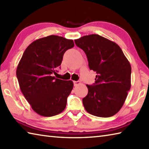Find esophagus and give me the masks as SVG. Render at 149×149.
<instances>
[{
	"mask_svg": "<svg viewBox=\"0 0 149 149\" xmlns=\"http://www.w3.org/2000/svg\"><path fill=\"white\" fill-rule=\"evenodd\" d=\"M81 83H80V81H74V86H77V85H79V84Z\"/></svg>",
	"mask_w": 149,
	"mask_h": 149,
	"instance_id": "1",
	"label": "esophagus"
}]
</instances>
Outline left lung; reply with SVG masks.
I'll list each match as a JSON object with an SVG mask.
<instances>
[{"instance_id": "obj_1", "label": "left lung", "mask_w": 149, "mask_h": 149, "mask_svg": "<svg viewBox=\"0 0 149 149\" xmlns=\"http://www.w3.org/2000/svg\"><path fill=\"white\" fill-rule=\"evenodd\" d=\"M75 43L86 54L90 69L97 74L95 83L86 84L84 109L97 117H111L123 107L130 89L129 61L117 44L97 34L75 39Z\"/></svg>"}]
</instances>
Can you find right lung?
I'll return each mask as SVG.
<instances>
[{
    "instance_id": "add662e5",
    "label": "right lung",
    "mask_w": 149,
    "mask_h": 149,
    "mask_svg": "<svg viewBox=\"0 0 149 149\" xmlns=\"http://www.w3.org/2000/svg\"><path fill=\"white\" fill-rule=\"evenodd\" d=\"M73 40L49 36L35 40L23 54L17 68L20 88L35 112L45 117L57 115L65 109L72 81L55 78L57 68Z\"/></svg>"
}]
</instances>
